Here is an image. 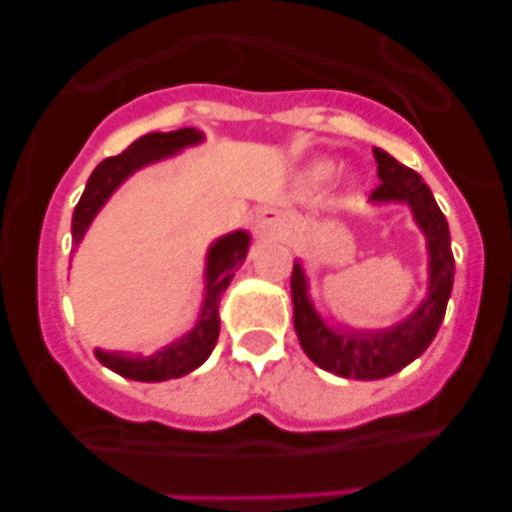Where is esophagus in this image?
<instances>
[{
	"mask_svg": "<svg viewBox=\"0 0 512 512\" xmlns=\"http://www.w3.org/2000/svg\"><path fill=\"white\" fill-rule=\"evenodd\" d=\"M285 227V215L275 208H265L255 218V232L257 235H275Z\"/></svg>",
	"mask_w": 512,
	"mask_h": 512,
	"instance_id": "esophagus-1",
	"label": "esophagus"
}]
</instances>
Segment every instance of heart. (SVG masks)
I'll use <instances>...</instances> for the list:
<instances>
[{"mask_svg":"<svg viewBox=\"0 0 512 512\" xmlns=\"http://www.w3.org/2000/svg\"><path fill=\"white\" fill-rule=\"evenodd\" d=\"M329 175H332V165H329V163H317V165H314V168H309L307 180L312 185H317V183H324V180H327Z\"/></svg>","mask_w":512,"mask_h":512,"instance_id":"b5f03b06","label":"heart"}]
</instances>
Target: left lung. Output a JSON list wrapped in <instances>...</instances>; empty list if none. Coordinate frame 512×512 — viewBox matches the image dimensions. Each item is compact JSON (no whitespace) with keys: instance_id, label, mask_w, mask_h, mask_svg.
<instances>
[{"instance_id":"obj_1","label":"left lung","mask_w":512,"mask_h":512,"mask_svg":"<svg viewBox=\"0 0 512 512\" xmlns=\"http://www.w3.org/2000/svg\"><path fill=\"white\" fill-rule=\"evenodd\" d=\"M374 158L381 183L371 193V200L409 203L416 215V223L426 232L428 252H431V287H428L426 302L406 322L394 329H386V332H344V329L334 332L317 317L309 304L302 267L297 262H294L292 282H289L294 302V332H297L304 354L332 374L361 381L396 374L416 356L426 352L441 327L443 314H446V304L453 289V270H456L446 215L441 213L421 175L401 165L381 148H374Z\"/></svg>"}]
</instances>
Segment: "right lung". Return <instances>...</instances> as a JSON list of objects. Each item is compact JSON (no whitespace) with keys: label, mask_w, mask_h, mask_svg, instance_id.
<instances>
[{"label":"right lung","mask_w":512,"mask_h":512,"mask_svg":"<svg viewBox=\"0 0 512 512\" xmlns=\"http://www.w3.org/2000/svg\"><path fill=\"white\" fill-rule=\"evenodd\" d=\"M200 138H203V133L195 131V128H180V131L170 133H146L143 138L133 141L123 153L101 160L94 173H91L84 195H81L79 205L74 210V220H71V242H74V247L81 242L98 208L106 203L108 195L133 170H138L146 163H153L158 158L170 156V153L180 151V148L193 146ZM247 242H250V237L245 232H232V235L223 237V240L213 245L208 257V294H205L200 322L193 332L185 334L183 339L173 342L156 356H131L123 352H101V349H96V359L111 371H116V374L133 381L178 379V376H185L188 371L198 369L215 349V342H218L220 297H223L227 285L235 277L237 267L245 262Z\"/></svg>","instance_id":"obj_1"}]
</instances>
